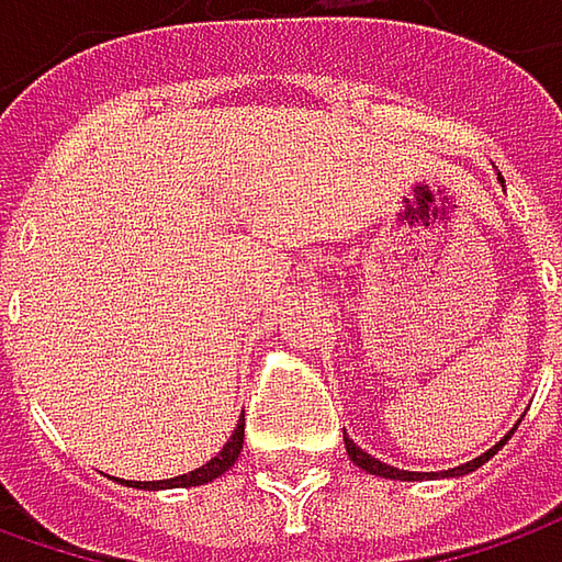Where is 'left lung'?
<instances>
[{
	"label": "left lung",
	"instance_id": "1",
	"mask_svg": "<svg viewBox=\"0 0 562 562\" xmlns=\"http://www.w3.org/2000/svg\"><path fill=\"white\" fill-rule=\"evenodd\" d=\"M513 431H516V428H513ZM513 431H509V435H513ZM509 435L504 438V441L494 443V447H491L487 453H482V457H475V460H469V463L457 465V469H447V472H441V475H465V472H475L479 465L487 463V460H491V457H494V453H497V450H501V447L509 441ZM344 443H347V453H350V460H353L359 469H366L369 475H381V479H397V482H419V479H428V475H435V472H406V469H394V465L381 463V460H375V457H369L366 450H359L357 443L347 438V431H344Z\"/></svg>",
	"mask_w": 562,
	"mask_h": 562
}]
</instances>
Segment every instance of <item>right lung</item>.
<instances>
[{"mask_svg": "<svg viewBox=\"0 0 562 562\" xmlns=\"http://www.w3.org/2000/svg\"><path fill=\"white\" fill-rule=\"evenodd\" d=\"M240 450H244V422H237V428H234V435H231V441L218 450V457H212L209 463L200 465V469H193V472H187V475H178V479H165V482H134V487H190V485H205V482H212V479H218V475H225L227 469L234 465V460L240 457Z\"/></svg>", "mask_w": 562, "mask_h": 562, "instance_id": "add662e5", "label": "right lung"}]
</instances>
